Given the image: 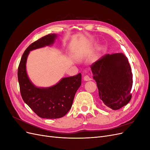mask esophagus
<instances>
[{"label": "esophagus", "instance_id": "obj_1", "mask_svg": "<svg viewBox=\"0 0 150 150\" xmlns=\"http://www.w3.org/2000/svg\"><path fill=\"white\" fill-rule=\"evenodd\" d=\"M92 79L90 78V77L88 75H86L84 76V80L86 81H91Z\"/></svg>", "mask_w": 150, "mask_h": 150}]
</instances>
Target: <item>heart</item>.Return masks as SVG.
<instances>
[{"mask_svg":"<svg viewBox=\"0 0 150 150\" xmlns=\"http://www.w3.org/2000/svg\"><path fill=\"white\" fill-rule=\"evenodd\" d=\"M78 59H81V57H80V56H79V57H78Z\"/></svg>","mask_w":150,"mask_h":150,"instance_id":"1","label":"heart"}]
</instances>
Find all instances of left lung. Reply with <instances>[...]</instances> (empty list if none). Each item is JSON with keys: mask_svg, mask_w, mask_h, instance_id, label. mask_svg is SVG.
Listing matches in <instances>:
<instances>
[{"mask_svg": "<svg viewBox=\"0 0 150 150\" xmlns=\"http://www.w3.org/2000/svg\"><path fill=\"white\" fill-rule=\"evenodd\" d=\"M99 96L113 110L125 106L131 99L133 74L128 58L122 53L107 54L91 66Z\"/></svg>", "mask_w": 150, "mask_h": 150, "instance_id": "left-lung-1", "label": "left lung"}]
</instances>
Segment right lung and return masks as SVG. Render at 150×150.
<instances>
[{"instance_id":"add662e5","label":"right lung","mask_w":150,"mask_h":150,"mask_svg":"<svg viewBox=\"0 0 150 150\" xmlns=\"http://www.w3.org/2000/svg\"><path fill=\"white\" fill-rule=\"evenodd\" d=\"M57 36L56 34H48L31 44L24 51L18 67V81L22 99L36 115L46 119L65 116L71 108L75 94L81 85V73L63 78L56 84L48 88L37 87L29 78L26 62L30 51L51 46Z\"/></svg>"}]
</instances>
